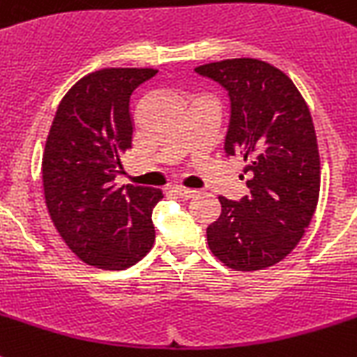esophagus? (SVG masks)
<instances>
[{"label":"esophagus","mask_w":357,"mask_h":357,"mask_svg":"<svg viewBox=\"0 0 357 357\" xmlns=\"http://www.w3.org/2000/svg\"><path fill=\"white\" fill-rule=\"evenodd\" d=\"M176 196L183 197V199H190V197H194L197 194V190H192V188H183V187H174L172 190Z\"/></svg>","instance_id":"34e87169"}]
</instances>
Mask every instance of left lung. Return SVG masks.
I'll return each instance as SVG.
<instances>
[{
    "mask_svg": "<svg viewBox=\"0 0 357 357\" xmlns=\"http://www.w3.org/2000/svg\"><path fill=\"white\" fill-rule=\"evenodd\" d=\"M230 98L225 154L245 161L248 194L221 196L206 241L221 263L252 272L280 263L303 238L319 197V152L312 116L280 68L252 58L196 67Z\"/></svg>",
    "mask_w": 357,
    "mask_h": 357,
    "instance_id": "8db88e82",
    "label": "left lung"
}]
</instances>
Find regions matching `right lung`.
Listing matches in <instances>:
<instances>
[{"mask_svg":"<svg viewBox=\"0 0 357 357\" xmlns=\"http://www.w3.org/2000/svg\"><path fill=\"white\" fill-rule=\"evenodd\" d=\"M154 68H103L82 77L59 103L43 152V190L52 223L86 265L123 271L155 239L152 208L160 188L118 187L132 146L130 96Z\"/></svg>","mask_w":357,"mask_h":357,"instance_id":"obj_1","label":"right lung"}]
</instances>
